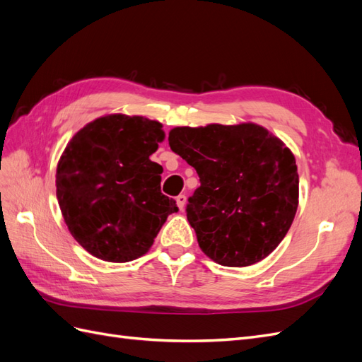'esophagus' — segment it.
<instances>
[{"label":"esophagus","mask_w":362,"mask_h":362,"mask_svg":"<svg viewBox=\"0 0 362 362\" xmlns=\"http://www.w3.org/2000/svg\"><path fill=\"white\" fill-rule=\"evenodd\" d=\"M185 202H187V198H185V194H180V196H177V205H178V208H180L181 211L184 210Z\"/></svg>","instance_id":"34e87169"}]
</instances>
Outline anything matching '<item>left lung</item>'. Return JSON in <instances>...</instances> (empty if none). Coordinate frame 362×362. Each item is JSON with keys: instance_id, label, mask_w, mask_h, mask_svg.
Returning <instances> with one entry per match:
<instances>
[{"instance_id": "left-lung-1", "label": "left lung", "mask_w": 362, "mask_h": 362, "mask_svg": "<svg viewBox=\"0 0 362 362\" xmlns=\"http://www.w3.org/2000/svg\"><path fill=\"white\" fill-rule=\"evenodd\" d=\"M169 146L199 175L185 211L206 257L226 267L264 259L299 204L293 152L257 124L177 127Z\"/></svg>"}]
</instances>
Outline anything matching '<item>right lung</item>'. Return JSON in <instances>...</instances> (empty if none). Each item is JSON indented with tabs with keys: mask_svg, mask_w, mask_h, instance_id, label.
<instances>
[{
	"mask_svg": "<svg viewBox=\"0 0 362 362\" xmlns=\"http://www.w3.org/2000/svg\"><path fill=\"white\" fill-rule=\"evenodd\" d=\"M157 120L108 115L76 133L57 164V199L72 237L93 257L133 261L149 250L173 199L151 161L164 131Z\"/></svg>",
	"mask_w": 362,
	"mask_h": 362,
	"instance_id": "1",
	"label": "right lung"
}]
</instances>
